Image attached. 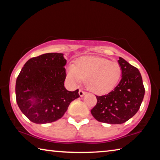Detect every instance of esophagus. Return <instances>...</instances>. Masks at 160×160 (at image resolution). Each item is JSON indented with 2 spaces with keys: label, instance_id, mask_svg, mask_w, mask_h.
I'll list each match as a JSON object with an SVG mask.
<instances>
[{
  "label": "esophagus",
  "instance_id": "34e87169",
  "mask_svg": "<svg viewBox=\"0 0 160 160\" xmlns=\"http://www.w3.org/2000/svg\"><path fill=\"white\" fill-rule=\"evenodd\" d=\"M86 94V92H85V91H83V90H79V95L80 96V97H82L84 94Z\"/></svg>",
  "mask_w": 160,
  "mask_h": 160
}]
</instances>
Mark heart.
Masks as SVG:
<instances>
[{
  "label": "heart",
  "instance_id": "b5f03b06",
  "mask_svg": "<svg viewBox=\"0 0 160 160\" xmlns=\"http://www.w3.org/2000/svg\"><path fill=\"white\" fill-rule=\"evenodd\" d=\"M122 70L118 62L96 56H84L78 59L74 67L68 68L67 77L75 84L85 80L89 90L104 94L117 85Z\"/></svg>",
  "mask_w": 160,
  "mask_h": 160
}]
</instances>
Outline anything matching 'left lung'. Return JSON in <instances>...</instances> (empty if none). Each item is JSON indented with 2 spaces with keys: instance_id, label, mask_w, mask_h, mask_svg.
<instances>
[{
  "instance_id": "left-lung-1",
  "label": "left lung",
  "mask_w": 160,
  "mask_h": 160,
  "mask_svg": "<svg viewBox=\"0 0 160 160\" xmlns=\"http://www.w3.org/2000/svg\"><path fill=\"white\" fill-rule=\"evenodd\" d=\"M118 62L122 70L121 81L109 93L96 96L97 104L91 110L94 118L99 122L125 123L138 112L145 95L138 69L121 57Z\"/></svg>"
}]
</instances>
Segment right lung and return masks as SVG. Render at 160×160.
<instances>
[{
	"label": "right lung",
	"mask_w": 160,
	"mask_h": 160,
	"mask_svg": "<svg viewBox=\"0 0 160 160\" xmlns=\"http://www.w3.org/2000/svg\"><path fill=\"white\" fill-rule=\"evenodd\" d=\"M66 60L63 53H48L26 62L15 85L16 101L32 122L48 123L58 120L70 102L80 97L78 90L64 87Z\"/></svg>",
	"instance_id": "add662e5"
}]
</instances>
